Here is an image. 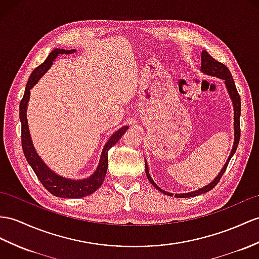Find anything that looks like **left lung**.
Here are the masks:
<instances>
[{
  "instance_id": "left-lung-1",
  "label": "left lung",
  "mask_w": 259,
  "mask_h": 259,
  "mask_svg": "<svg viewBox=\"0 0 259 259\" xmlns=\"http://www.w3.org/2000/svg\"><path fill=\"white\" fill-rule=\"evenodd\" d=\"M201 70H202V72L209 74V75H214V77H219L221 79H223L225 81V84H226V88H228V91L230 93V97L233 101V106H234V145H233V148H232V151H231V155L229 157L228 161L225 162L224 167L222 168V170H221V172L219 174V176H217V178L214 179L210 185L205 186L204 188H201L199 189V190L197 191H192V192H188V193H182V194H175L176 198H190V197H195V195H199V194H202V193H205L207 191L212 190V189L215 187L218 184L220 179L222 178V176L224 175L226 168H228V165L229 162L231 160V158L233 157V155L235 154L236 151V148L238 146V143H239V137H241V127H239V116H241V97H239V94L237 92V89L235 87V82L234 80H233V77H232V73L230 72L229 68L226 67L225 65H223L222 62H219L218 60H215L213 58L212 56L209 55V53L207 52H202V54H201ZM145 171H146V176H147V179L149 180V182L151 185H153L157 190H159L160 192L165 193L167 195H170V197H172V193H169L165 190H162V189H160L158 186H157L154 180L151 179L150 175L148 172V167H147V162L145 161Z\"/></svg>"
}]
</instances>
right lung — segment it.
Listing matches in <instances>:
<instances>
[{"label":"right lung","mask_w":259,"mask_h":259,"mask_svg":"<svg viewBox=\"0 0 259 259\" xmlns=\"http://www.w3.org/2000/svg\"><path fill=\"white\" fill-rule=\"evenodd\" d=\"M74 52H75L74 49H71V50L54 49L53 52L49 54L46 60L44 61L41 65L35 68V70L29 75L26 88H25L24 97L21 100V103H20V118L22 123L21 137H22V147H23V153L25 155V158H26L30 167L33 168L34 172L36 174L37 178H38L39 181L41 182V185L45 187L50 193L56 195V197L68 198V199L87 197V195L97 191L98 189L102 186V182L104 181L105 175H106V170H108V162H109L108 151L111 147L114 146V145L119 141V138L123 136L125 131L128 128L127 126H124V127L119 128L111 136L108 143L105 144L102 154H101V159L97 170L94 171V174L91 176V177L83 180H71V179L60 177V176L56 175L54 171H52V170H50L45 163H44V161L40 159V157L37 155L33 144H31L27 118H26V110H27V103L29 100L30 89L37 83V82H38L41 75L48 70L50 66L53 65V61L56 59L57 56L64 55V54L65 55L72 54Z\"/></svg>","instance_id":"right-lung-1"}]
</instances>
